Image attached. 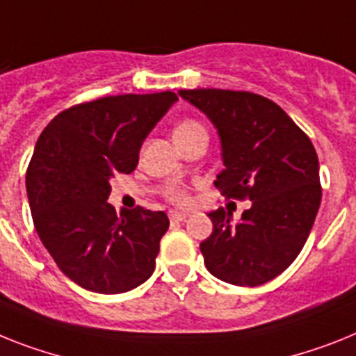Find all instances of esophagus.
Here are the masks:
<instances>
[{
  "instance_id": "34e87169",
  "label": "esophagus",
  "mask_w": 356,
  "mask_h": 356,
  "mask_svg": "<svg viewBox=\"0 0 356 356\" xmlns=\"http://www.w3.org/2000/svg\"><path fill=\"white\" fill-rule=\"evenodd\" d=\"M188 217V213H184V211H170V220H173V222H179V220H184Z\"/></svg>"
}]
</instances>
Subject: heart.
<instances>
[{
  "label": "heart",
  "mask_w": 356,
  "mask_h": 356,
  "mask_svg": "<svg viewBox=\"0 0 356 356\" xmlns=\"http://www.w3.org/2000/svg\"><path fill=\"white\" fill-rule=\"evenodd\" d=\"M201 124H197L195 121H183L181 124H177L175 127V130H173V137L175 136H181V134H186L190 132V130H193V128H199ZM170 199L175 202H186V195H184V192H181V190H177V188H173L172 192H170Z\"/></svg>",
  "instance_id": "obj_1"
}]
</instances>
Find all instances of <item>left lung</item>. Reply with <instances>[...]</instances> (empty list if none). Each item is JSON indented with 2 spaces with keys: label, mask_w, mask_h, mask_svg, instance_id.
I'll return each mask as SVG.
<instances>
[{
  "label": "left lung",
  "mask_w": 356,
  "mask_h": 356,
  "mask_svg": "<svg viewBox=\"0 0 356 356\" xmlns=\"http://www.w3.org/2000/svg\"><path fill=\"white\" fill-rule=\"evenodd\" d=\"M179 95L217 130L224 170L215 188L252 201L237 222L222 208L208 213L213 232L201 243L206 268L228 284H264L297 259L315 222L322 199L315 148L262 95L217 88Z\"/></svg>",
  "instance_id": "1"
}]
</instances>
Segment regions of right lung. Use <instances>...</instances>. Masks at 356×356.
Returning a JSON list of instances; mask_svg holds the SVG:
<instances>
[{
  "mask_svg": "<svg viewBox=\"0 0 356 356\" xmlns=\"http://www.w3.org/2000/svg\"><path fill=\"white\" fill-rule=\"evenodd\" d=\"M177 101L173 92L110 95L47 124L26 170L35 232L59 270L94 293H124L150 279L170 220L145 208L115 213V173H130L148 134Z\"/></svg>",
  "mask_w": 356,
  "mask_h": 356,
  "instance_id": "add662e5",
  "label": "right lung"
}]
</instances>
